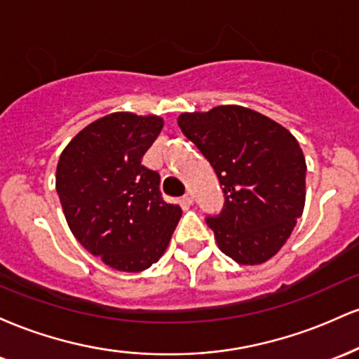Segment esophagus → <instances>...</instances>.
Masks as SVG:
<instances>
[{
	"label": "esophagus",
	"instance_id": "1",
	"mask_svg": "<svg viewBox=\"0 0 359 359\" xmlns=\"http://www.w3.org/2000/svg\"><path fill=\"white\" fill-rule=\"evenodd\" d=\"M182 203L187 204V205H192V203H194V196H192L191 191L184 194V196H182Z\"/></svg>",
	"mask_w": 359,
	"mask_h": 359
}]
</instances>
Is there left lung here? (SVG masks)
Wrapping results in <instances>:
<instances>
[{"label": "left lung", "instance_id": "left-lung-1", "mask_svg": "<svg viewBox=\"0 0 359 359\" xmlns=\"http://www.w3.org/2000/svg\"><path fill=\"white\" fill-rule=\"evenodd\" d=\"M182 133L219 179L224 205L208 216L217 246L240 265H259L285 245L306 204V158L290 131L243 106L182 113Z\"/></svg>", "mask_w": 359, "mask_h": 359}]
</instances>
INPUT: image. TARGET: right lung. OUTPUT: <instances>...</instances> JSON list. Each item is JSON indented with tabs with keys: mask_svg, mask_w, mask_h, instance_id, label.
Instances as JSON below:
<instances>
[{
	"mask_svg": "<svg viewBox=\"0 0 359 359\" xmlns=\"http://www.w3.org/2000/svg\"><path fill=\"white\" fill-rule=\"evenodd\" d=\"M163 128L158 116L113 113L79 131L62 151L55 189L76 240L119 271H143L167 250L182 216L142 165Z\"/></svg>",
	"mask_w": 359,
	"mask_h": 359,
	"instance_id": "right-lung-1",
	"label": "right lung"
}]
</instances>
